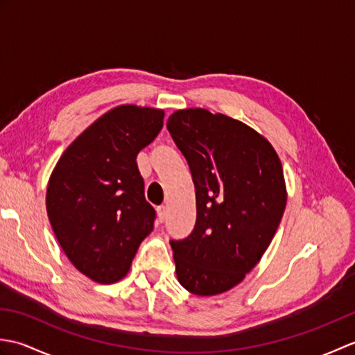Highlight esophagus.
Here are the masks:
<instances>
[{
    "mask_svg": "<svg viewBox=\"0 0 355 355\" xmlns=\"http://www.w3.org/2000/svg\"><path fill=\"white\" fill-rule=\"evenodd\" d=\"M157 216H158V221H160V223L166 221V216H168V212H166V207L164 206H158L157 207Z\"/></svg>",
    "mask_w": 355,
    "mask_h": 355,
    "instance_id": "obj_1",
    "label": "esophagus"
}]
</instances>
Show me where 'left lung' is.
Wrapping results in <instances>:
<instances>
[{
	"label": "left lung",
	"mask_w": 355,
	"mask_h": 355,
	"mask_svg": "<svg viewBox=\"0 0 355 355\" xmlns=\"http://www.w3.org/2000/svg\"><path fill=\"white\" fill-rule=\"evenodd\" d=\"M166 128L192 173L197 220L171 239L178 282L198 296L238 285L266 253L282 220V164L252 128L202 108L180 110Z\"/></svg>",
	"instance_id": "8db88e82"
}]
</instances>
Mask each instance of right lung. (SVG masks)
I'll use <instances>...</instances> for the list:
<instances>
[{
	"label": "right lung",
	"instance_id": "right-lung-1",
	"mask_svg": "<svg viewBox=\"0 0 355 355\" xmlns=\"http://www.w3.org/2000/svg\"><path fill=\"white\" fill-rule=\"evenodd\" d=\"M164 112L122 105L82 132L59 158L47 214L62 250L99 284L122 279L154 227L135 158L162 131Z\"/></svg>",
	"mask_w": 355,
	"mask_h": 355
}]
</instances>
